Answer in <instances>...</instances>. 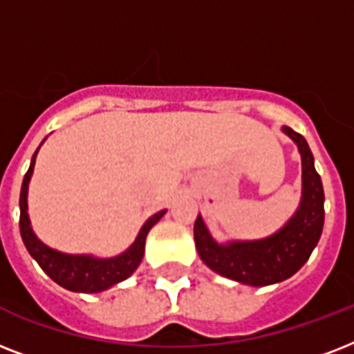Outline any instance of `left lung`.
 <instances>
[{"label": "left lung", "instance_id": "8db88e82", "mask_svg": "<svg viewBox=\"0 0 354 354\" xmlns=\"http://www.w3.org/2000/svg\"><path fill=\"white\" fill-rule=\"evenodd\" d=\"M297 143L303 163V198L297 213L281 232L253 242H232L218 246L196 216L194 241L200 259L216 274L252 286H266L288 279L303 264L318 244L324 230V185L314 169L313 152L301 133L290 127L283 128Z\"/></svg>", "mask_w": 354, "mask_h": 354}]
</instances>
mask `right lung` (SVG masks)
I'll return each instance as SVG.
<instances>
[{"mask_svg": "<svg viewBox=\"0 0 354 354\" xmlns=\"http://www.w3.org/2000/svg\"><path fill=\"white\" fill-rule=\"evenodd\" d=\"M38 152V150H36ZM36 152L30 160L29 171L25 172L24 183H21V193H19V232L25 242V248L40 264L41 270L64 288L73 292H101L110 288L119 281L127 279L128 275L139 266L145 253V239L150 227L165 215V211L156 213L145 222L138 239L127 252L113 259H93L86 255H66V253L55 252L46 244H41L30 230L29 215H27V187H29L30 174L35 169Z\"/></svg>", "mask_w": 354, "mask_h": 354, "instance_id": "1", "label": "right lung"}]
</instances>
